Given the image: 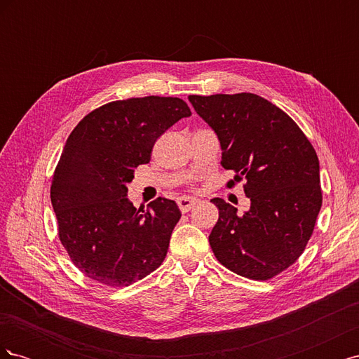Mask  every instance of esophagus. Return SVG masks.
<instances>
[{"label": "esophagus", "instance_id": "34e87169", "mask_svg": "<svg viewBox=\"0 0 359 359\" xmlns=\"http://www.w3.org/2000/svg\"><path fill=\"white\" fill-rule=\"evenodd\" d=\"M196 203H198L196 199H191V198H180V199H178V208L181 210V212H189Z\"/></svg>", "mask_w": 359, "mask_h": 359}]
</instances>
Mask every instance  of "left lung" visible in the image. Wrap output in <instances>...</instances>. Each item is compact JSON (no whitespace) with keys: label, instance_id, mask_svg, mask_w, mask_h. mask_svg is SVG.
Masks as SVG:
<instances>
[{"label":"left lung","instance_id":"8db88e82","mask_svg":"<svg viewBox=\"0 0 359 359\" xmlns=\"http://www.w3.org/2000/svg\"><path fill=\"white\" fill-rule=\"evenodd\" d=\"M220 139L226 182L244 181L245 214L215 198L219 220L210 245L219 262L250 280H269L297 262L322 206L319 158L293 119L252 93L189 95Z\"/></svg>","mask_w":359,"mask_h":359}]
</instances>
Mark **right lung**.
Returning <instances> with one entry per match:
<instances>
[{"instance_id": "1", "label": "right lung", "mask_w": 359, "mask_h": 359, "mask_svg": "<svg viewBox=\"0 0 359 359\" xmlns=\"http://www.w3.org/2000/svg\"><path fill=\"white\" fill-rule=\"evenodd\" d=\"M190 115L178 97H136L97 107L73 128L53 170L50 201L60 241L85 277L126 287L165 260L181 219L177 203L157 198L136 210L126 186L151 160L156 140Z\"/></svg>"}]
</instances>
